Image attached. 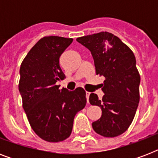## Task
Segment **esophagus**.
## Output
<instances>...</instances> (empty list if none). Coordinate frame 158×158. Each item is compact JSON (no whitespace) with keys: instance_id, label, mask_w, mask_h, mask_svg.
I'll return each instance as SVG.
<instances>
[{"instance_id":"esophagus-1","label":"esophagus","mask_w":158,"mask_h":158,"mask_svg":"<svg viewBox=\"0 0 158 158\" xmlns=\"http://www.w3.org/2000/svg\"><path fill=\"white\" fill-rule=\"evenodd\" d=\"M90 96V93L89 92H86V98H87V102L89 103V98Z\"/></svg>"}]
</instances>
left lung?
Here are the masks:
<instances>
[{"label": "left lung", "instance_id": "left-lung-1", "mask_svg": "<svg viewBox=\"0 0 158 158\" xmlns=\"http://www.w3.org/2000/svg\"><path fill=\"white\" fill-rule=\"evenodd\" d=\"M93 56L96 74L105 78L104 96L91 94L89 102L102 109L101 118L93 122L94 131L104 137L120 135L131 125L139 102L140 75L133 52L120 38L100 32L76 39Z\"/></svg>", "mask_w": 158, "mask_h": 158}]
</instances>
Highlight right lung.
<instances>
[{
    "instance_id": "1",
    "label": "right lung",
    "mask_w": 158,
    "mask_h": 158,
    "mask_svg": "<svg viewBox=\"0 0 158 158\" xmlns=\"http://www.w3.org/2000/svg\"><path fill=\"white\" fill-rule=\"evenodd\" d=\"M73 38L48 36L41 38L21 63L19 90L23 108L38 136L51 143L69 137L78 111L86 105V93L60 90L58 80L65 78L59 59Z\"/></svg>"
}]
</instances>
